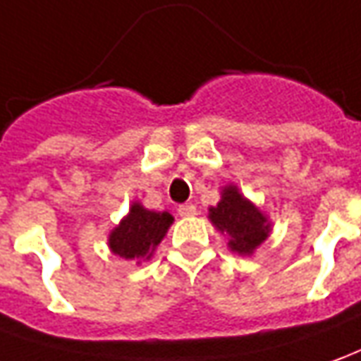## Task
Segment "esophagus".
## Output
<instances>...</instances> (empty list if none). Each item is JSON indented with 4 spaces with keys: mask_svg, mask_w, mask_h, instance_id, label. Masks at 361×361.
Listing matches in <instances>:
<instances>
[{
    "mask_svg": "<svg viewBox=\"0 0 361 361\" xmlns=\"http://www.w3.org/2000/svg\"><path fill=\"white\" fill-rule=\"evenodd\" d=\"M178 214L183 218H188V216H195L196 214V206L195 204H180L178 206Z\"/></svg>",
    "mask_w": 361,
    "mask_h": 361,
    "instance_id": "esophagus-1",
    "label": "esophagus"
}]
</instances>
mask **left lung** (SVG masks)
<instances>
[{
  "label": "left lung",
  "mask_w": 361,
  "mask_h": 361,
  "mask_svg": "<svg viewBox=\"0 0 361 361\" xmlns=\"http://www.w3.org/2000/svg\"><path fill=\"white\" fill-rule=\"evenodd\" d=\"M208 218L228 235V247L240 255H252L271 232L267 216L233 185L224 186L222 200L208 210Z\"/></svg>",
  "instance_id": "8db88e82"
}]
</instances>
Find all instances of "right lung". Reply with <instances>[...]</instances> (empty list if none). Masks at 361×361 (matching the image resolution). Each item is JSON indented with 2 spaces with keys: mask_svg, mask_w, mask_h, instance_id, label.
I'll list each match as a JSON object with an SVG mask.
<instances>
[{
  "mask_svg": "<svg viewBox=\"0 0 361 361\" xmlns=\"http://www.w3.org/2000/svg\"><path fill=\"white\" fill-rule=\"evenodd\" d=\"M171 224L173 216L169 212L147 210L139 202H133L128 216L109 232V250L123 259L141 263L153 255Z\"/></svg>",
  "mask_w": 361,
  "mask_h": 361,
  "instance_id": "obj_1",
  "label": "right lung"
}]
</instances>
